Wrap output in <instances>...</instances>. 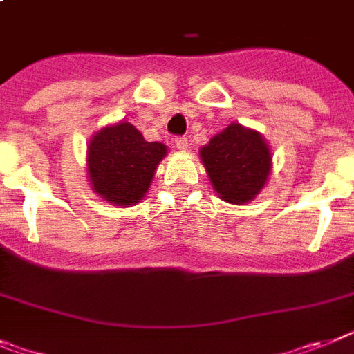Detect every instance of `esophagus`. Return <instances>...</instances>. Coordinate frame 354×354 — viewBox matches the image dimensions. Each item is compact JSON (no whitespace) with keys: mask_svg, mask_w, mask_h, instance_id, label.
<instances>
[{"mask_svg":"<svg viewBox=\"0 0 354 354\" xmlns=\"http://www.w3.org/2000/svg\"><path fill=\"white\" fill-rule=\"evenodd\" d=\"M175 147L179 148V150H186L188 148V138L186 136H177L175 138Z\"/></svg>","mask_w":354,"mask_h":354,"instance_id":"esophagus-1","label":"esophagus"}]
</instances>
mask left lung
I'll list each match as a JSON object with an SVG mask.
<instances>
[{
  "label": "left lung",
  "instance_id": "obj_1",
  "mask_svg": "<svg viewBox=\"0 0 354 354\" xmlns=\"http://www.w3.org/2000/svg\"><path fill=\"white\" fill-rule=\"evenodd\" d=\"M213 188L231 204L249 202L270 174V152L254 131L232 123L201 150Z\"/></svg>",
  "mask_w": 354,
  "mask_h": 354
}]
</instances>
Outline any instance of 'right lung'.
Listing matches in <instances>:
<instances>
[{
	"mask_svg": "<svg viewBox=\"0 0 354 354\" xmlns=\"http://www.w3.org/2000/svg\"><path fill=\"white\" fill-rule=\"evenodd\" d=\"M166 156L162 143H148L131 123L105 127L91 140L87 153L91 184L116 206H132L145 197L157 165Z\"/></svg>",
	"mask_w": 354,
	"mask_h": 354,
	"instance_id": "right-lung-1",
	"label": "right lung"
}]
</instances>
